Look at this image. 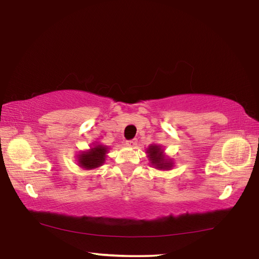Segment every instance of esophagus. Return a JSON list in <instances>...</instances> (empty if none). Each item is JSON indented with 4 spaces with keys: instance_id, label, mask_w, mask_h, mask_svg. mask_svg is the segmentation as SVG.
Here are the masks:
<instances>
[{
    "instance_id": "esophagus-1",
    "label": "esophagus",
    "mask_w": 259,
    "mask_h": 259,
    "mask_svg": "<svg viewBox=\"0 0 259 259\" xmlns=\"http://www.w3.org/2000/svg\"><path fill=\"white\" fill-rule=\"evenodd\" d=\"M125 144H126V146H129V147H135L136 145H137V140L131 139V140H128Z\"/></svg>"
}]
</instances>
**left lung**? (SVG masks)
I'll return each instance as SVG.
<instances>
[{
	"mask_svg": "<svg viewBox=\"0 0 259 259\" xmlns=\"http://www.w3.org/2000/svg\"><path fill=\"white\" fill-rule=\"evenodd\" d=\"M147 156L152 165L160 170H169L172 168V161L164 155L163 150L159 145H151L147 148Z\"/></svg>",
	"mask_w": 259,
	"mask_h": 259,
	"instance_id": "8db88e82",
	"label": "left lung"
}]
</instances>
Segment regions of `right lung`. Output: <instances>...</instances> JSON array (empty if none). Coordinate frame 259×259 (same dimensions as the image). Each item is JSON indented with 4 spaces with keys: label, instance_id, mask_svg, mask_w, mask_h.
I'll use <instances>...</instances> for the list:
<instances>
[{
    "label": "right lung",
    "instance_id": "add662e5",
    "mask_svg": "<svg viewBox=\"0 0 259 259\" xmlns=\"http://www.w3.org/2000/svg\"><path fill=\"white\" fill-rule=\"evenodd\" d=\"M108 148L104 145H96L91 147L89 151L82 152L77 155L78 165L83 169H95L103 165L106 157V153Z\"/></svg>",
    "mask_w": 259,
    "mask_h": 259
}]
</instances>
